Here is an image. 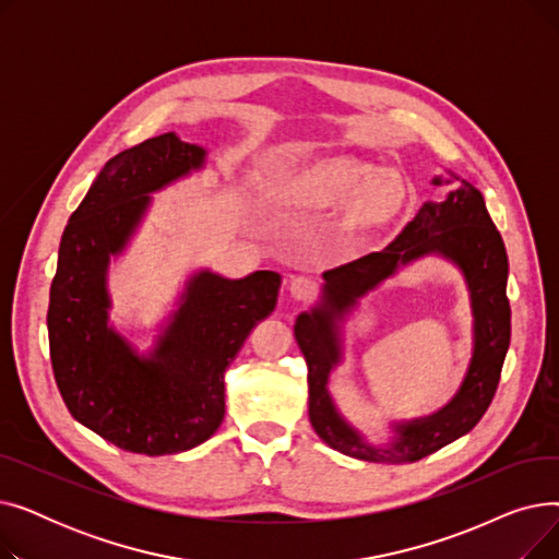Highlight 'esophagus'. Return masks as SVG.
<instances>
[{
	"label": "esophagus",
	"mask_w": 559,
	"mask_h": 559,
	"mask_svg": "<svg viewBox=\"0 0 559 559\" xmlns=\"http://www.w3.org/2000/svg\"><path fill=\"white\" fill-rule=\"evenodd\" d=\"M289 297L295 301H310L317 292V283L310 276H292L287 283Z\"/></svg>",
	"instance_id": "esophagus-1"
}]
</instances>
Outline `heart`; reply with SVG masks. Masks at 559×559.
<instances>
[{"label":"heart","mask_w":559,"mask_h":559,"mask_svg":"<svg viewBox=\"0 0 559 559\" xmlns=\"http://www.w3.org/2000/svg\"><path fill=\"white\" fill-rule=\"evenodd\" d=\"M287 209H337V230L346 235L385 228L403 217L409 190L403 176L356 156L321 158L285 179L274 190Z\"/></svg>","instance_id":"1"}]
</instances>
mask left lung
Segmentation results:
<instances>
[{"instance_id": "left-lung-1", "label": "left lung", "mask_w": 559, "mask_h": 559, "mask_svg": "<svg viewBox=\"0 0 559 559\" xmlns=\"http://www.w3.org/2000/svg\"><path fill=\"white\" fill-rule=\"evenodd\" d=\"M462 186L444 201H426L392 245L324 272L319 301L301 312L295 337L308 365V415L324 442L356 460L403 464L417 462L472 430L489 407L510 346L508 253L480 190L449 171L432 186ZM426 254L453 261L465 276L475 317V348L463 385L437 414L391 425L388 445H373L340 413L328 383L343 357V321L360 298L399 269Z\"/></svg>"}]
</instances>
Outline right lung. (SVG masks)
Returning a JSON list of instances; mask_svg holds the SVG:
<instances>
[{"instance_id":"1","label":"right lung","mask_w":559,"mask_h":559,"mask_svg":"<svg viewBox=\"0 0 559 559\" xmlns=\"http://www.w3.org/2000/svg\"><path fill=\"white\" fill-rule=\"evenodd\" d=\"M205 165L176 133L110 158L72 213L49 289V354L70 415L129 453L174 455L224 419V373L258 321L276 308L281 276L224 278L197 270L150 350L110 324L108 270L138 233L152 194Z\"/></svg>"}]
</instances>
